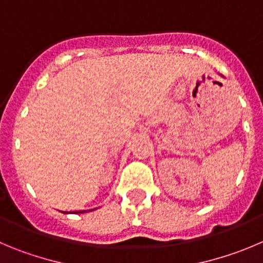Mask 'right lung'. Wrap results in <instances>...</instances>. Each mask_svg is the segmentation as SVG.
<instances>
[{
  "label": "right lung",
  "mask_w": 263,
  "mask_h": 263,
  "mask_svg": "<svg viewBox=\"0 0 263 263\" xmlns=\"http://www.w3.org/2000/svg\"><path fill=\"white\" fill-rule=\"evenodd\" d=\"M62 213H65V214H68L67 212H62ZM73 213H75V214H78V213H79V214H80V213H85V210H80V212H73Z\"/></svg>",
  "instance_id": "add662e5"
}]
</instances>
